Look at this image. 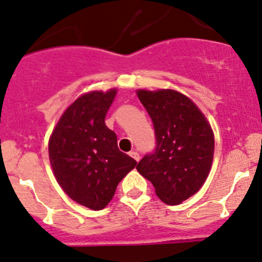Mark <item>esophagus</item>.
Segmentation results:
<instances>
[{"mask_svg": "<svg viewBox=\"0 0 262 262\" xmlns=\"http://www.w3.org/2000/svg\"><path fill=\"white\" fill-rule=\"evenodd\" d=\"M130 156H131L132 158H134L135 161H136V162H139V161H140V155L137 154L136 151H131V152H130Z\"/></svg>", "mask_w": 262, "mask_h": 262, "instance_id": "esophagus-1", "label": "esophagus"}]
</instances>
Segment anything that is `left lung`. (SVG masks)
<instances>
[{
    "label": "left lung",
    "instance_id": "1",
    "mask_svg": "<svg viewBox=\"0 0 262 262\" xmlns=\"http://www.w3.org/2000/svg\"><path fill=\"white\" fill-rule=\"evenodd\" d=\"M154 122L156 147L136 169L161 201L176 205L195 194L213 162L214 135L194 102L174 90L137 92Z\"/></svg>",
    "mask_w": 262,
    "mask_h": 262
}]
</instances>
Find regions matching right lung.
Wrapping results in <instances>:
<instances>
[{
  "label": "right lung",
  "mask_w": 262,
  "mask_h": 262,
  "mask_svg": "<svg viewBox=\"0 0 262 262\" xmlns=\"http://www.w3.org/2000/svg\"><path fill=\"white\" fill-rule=\"evenodd\" d=\"M116 89L93 92L76 99L60 117L49 140V161L59 186L73 201L101 210L117 184L136 166L117 147V137L105 125Z\"/></svg>",
  "instance_id": "add662e5"
}]
</instances>
